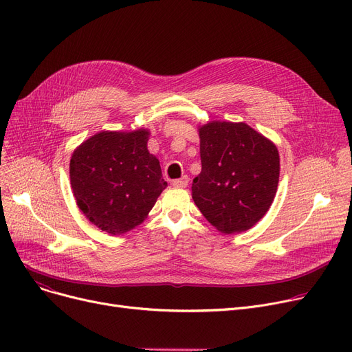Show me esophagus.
<instances>
[{"label":"esophagus","mask_w":352,"mask_h":352,"mask_svg":"<svg viewBox=\"0 0 352 352\" xmlns=\"http://www.w3.org/2000/svg\"><path fill=\"white\" fill-rule=\"evenodd\" d=\"M188 181H190V178L187 175H182L179 179L173 181V186L175 188H186L188 186Z\"/></svg>","instance_id":"34e87169"}]
</instances>
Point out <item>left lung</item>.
<instances>
[{
  "instance_id": "obj_1",
  "label": "left lung",
  "mask_w": 352,
  "mask_h": 352,
  "mask_svg": "<svg viewBox=\"0 0 352 352\" xmlns=\"http://www.w3.org/2000/svg\"><path fill=\"white\" fill-rule=\"evenodd\" d=\"M201 173L192 199L224 234L250 230L270 210L280 179L276 146L245 122L212 121L199 128Z\"/></svg>"
}]
</instances>
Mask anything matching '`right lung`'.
Returning a JSON list of instances; mask_svg holds the SVG:
<instances>
[{
  "instance_id": "add662e5",
  "label": "right lung",
  "mask_w": 352,
  "mask_h": 352,
  "mask_svg": "<svg viewBox=\"0 0 352 352\" xmlns=\"http://www.w3.org/2000/svg\"><path fill=\"white\" fill-rule=\"evenodd\" d=\"M150 133L101 131L84 141L69 161L74 197L82 214L108 234L140 226L166 187L160 161L148 153Z\"/></svg>"
}]
</instances>
